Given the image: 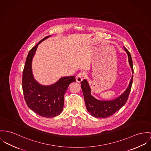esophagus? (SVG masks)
<instances>
[{
	"label": "esophagus",
	"instance_id": "34e87169",
	"mask_svg": "<svg viewBox=\"0 0 151 151\" xmlns=\"http://www.w3.org/2000/svg\"><path fill=\"white\" fill-rule=\"evenodd\" d=\"M83 75L82 73H79L76 78V81L78 83H81L83 81Z\"/></svg>",
	"mask_w": 151,
	"mask_h": 151
}]
</instances>
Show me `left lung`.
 Returning <instances> with one entry per match:
<instances>
[{"label":"left lung","mask_w":151,"mask_h":151,"mask_svg":"<svg viewBox=\"0 0 151 151\" xmlns=\"http://www.w3.org/2000/svg\"><path fill=\"white\" fill-rule=\"evenodd\" d=\"M124 48L128 55L129 64L131 68L132 73H133V61L131 55L129 52L125 47H124ZM133 77V75H132V78L126 90L116 99L110 101L99 100L93 96L91 95V88L88 81L87 80L84 79L81 84L87 111L92 116L95 118H105L113 116L126 104L131 90Z\"/></svg>","instance_id":"8db88e82"}]
</instances>
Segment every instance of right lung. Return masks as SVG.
I'll list each match as a JSON object with an SVG mask.
<instances>
[{
  "mask_svg": "<svg viewBox=\"0 0 151 151\" xmlns=\"http://www.w3.org/2000/svg\"><path fill=\"white\" fill-rule=\"evenodd\" d=\"M51 35L41 40L29 52L22 76L24 98L27 106L37 114L44 117L58 116L63 111L64 95L75 77L65 76L51 85L44 86L35 80L32 72V60L38 45Z\"/></svg>",
  "mask_w": 151,
  "mask_h": 151,
  "instance_id": "obj_1",
  "label": "right lung"
}]
</instances>
